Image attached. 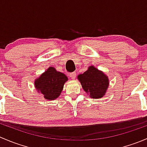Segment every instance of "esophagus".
Wrapping results in <instances>:
<instances>
[{
  "label": "esophagus",
  "mask_w": 147,
  "mask_h": 147,
  "mask_svg": "<svg viewBox=\"0 0 147 147\" xmlns=\"http://www.w3.org/2000/svg\"><path fill=\"white\" fill-rule=\"evenodd\" d=\"M69 78H71V79L75 80V78H76V73H75V72H72V73L69 74Z\"/></svg>",
  "instance_id": "obj_1"
}]
</instances>
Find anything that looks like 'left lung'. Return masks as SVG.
Here are the masks:
<instances>
[{
  "instance_id": "8db88e82",
  "label": "left lung",
  "mask_w": 147,
  "mask_h": 147,
  "mask_svg": "<svg viewBox=\"0 0 147 147\" xmlns=\"http://www.w3.org/2000/svg\"><path fill=\"white\" fill-rule=\"evenodd\" d=\"M83 90L91 98L100 99L106 93L109 86L108 77L102 71L90 66L83 74L78 76Z\"/></svg>"
}]
</instances>
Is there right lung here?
<instances>
[{
  "label": "right lung",
  "mask_w": 147,
  "mask_h": 147,
  "mask_svg": "<svg viewBox=\"0 0 147 147\" xmlns=\"http://www.w3.org/2000/svg\"><path fill=\"white\" fill-rule=\"evenodd\" d=\"M67 80L65 74L57 72L53 67H50L35 80V87L46 100H54L60 95Z\"/></svg>",
  "instance_id": "1"
}]
</instances>
